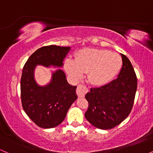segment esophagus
Returning a JSON list of instances; mask_svg holds the SVG:
<instances>
[{
	"mask_svg": "<svg viewBox=\"0 0 153 153\" xmlns=\"http://www.w3.org/2000/svg\"><path fill=\"white\" fill-rule=\"evenodd\" d=\"M88 91V89L83 85H78V87H77L76 93L78 94V97L80 98L84 97Z\"/></svg>",
	"mask_w": 153,
	"mask_h": 153,
	"instance_id": "34e87169",
	"label": "esophagus"
}]
</instances>
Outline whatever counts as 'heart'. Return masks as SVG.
<instances>
[{
    "label": "heart",
    "instance_id": "1",
    "mask_svg": "<svg viewBox=\"0 0 153 153\" xmlns=\"http://www.w3.org/2000/svg\"><path fill=\"white\" fill-rule=\"evenodd\" d=\"M122 68V59L119 54L106 50L85 48L75 55V59L68 58L65 69L69 76L78 81L87 73L91 83L102 86L114 79Z\"/></svg>",
    "mask_w": 153,
    "mask_h": 153
}]
</instances>
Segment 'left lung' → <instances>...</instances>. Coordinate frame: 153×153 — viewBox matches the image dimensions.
Instances as JSON below:
<instances>
[{
  "instance_id": "left-lung-1",
  "label": "left lung",
  "mask_w": 153,
  "mask_h": 153,
  "mask_svg": "<svg viewBox=\"0 0 153 153\" xmlns=\"http://www.w3.org/2000/svg\"><path fill=\"white\" fill-rule=\"evenodd\" d=\"M122 68L117 78L100 88H91L85 95L89 106L85 117L95 127L110 129L119 125L130 113L137 87L134 68L121 54Z\"/></svg>"
}]
</instances>
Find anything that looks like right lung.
Instances as JSON below:
<instances>
[{
    "instance_id": "obj_1",
    "label": "right lung",
    "mask_w": 153,
    "mask_h": 153,
    "mask_svg": "<svg viewBox=\"0 0 153 153\" xmlns=\"http://www.w3.org/2000/svg\"><path fill=\"white\" fill-rule=\"evenodd\" d=\"M71 47L50 45L38 49L29 57L23 68L21 78L22 106L28 117L36 125L45 129L58 126L77 99V86L70 85L65 72L51 71L50 81L40 85L35 80L37 65L62 68L63 61Z\"/></svg>"
}]
</instances>
